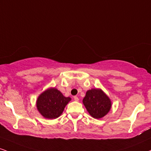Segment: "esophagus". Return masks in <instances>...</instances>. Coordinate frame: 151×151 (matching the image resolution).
<instances>
[{
    "label": "esophagus",
    "mask_w": 151,
    "mask_h": 151,
    "mask_svg": "<svg viewBox=\"0 0 151 151\" xmlns=\"http://www.w3.org/2000/svg\"><path fill=\"white\" fill-rule=\"evenodd\" d=\"M74 100L75 101H79V98H78L77 96H74Z\"/></svg>",
    "instance_id": "obj_1"
}]
</instances>
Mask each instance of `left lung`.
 <instances>
[{
	"label": "left lung",
	"mask_w": 151,
	"mask_h": 151,
	"mask_svg": "<svg viewBox=\"0 0 151 151\" xmlns=\"http://www.w3.org/2000/svg\"><path fill=\"white\" fill-rule=\"evenodd\" d=\"M83 103L90 115L96 119H100L106 115L112 105L110 98L100 88L87 91Z\"/></svg>",
	"instance_id": "8db88e82"
}]
</instances>
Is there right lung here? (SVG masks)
<instances>
[{
	"mask_svg": "<svg viewBox=\"0 0 151 151\" xmlns=\"http://www.w3.org/2000/svg\"><path fill=\"white\" fill-rule=\"evenodd\" d=\"M71 98L65 97L55 88H50L38 97L36 108L46 119H55L61 115Z\"/></svg>",
	"mask_w": 151,
	"mask_h": 151,
	"instance_id": "add662e5",
	"label": "right lung"
}]
</instances>
